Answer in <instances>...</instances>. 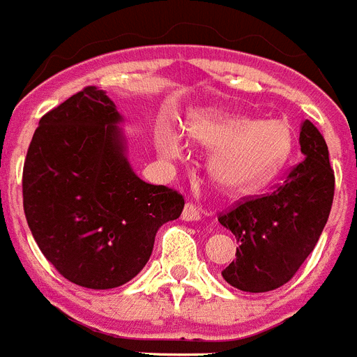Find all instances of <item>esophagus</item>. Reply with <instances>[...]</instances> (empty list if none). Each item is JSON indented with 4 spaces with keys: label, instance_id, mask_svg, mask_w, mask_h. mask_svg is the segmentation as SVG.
I'll list each match as a JSON object with an SVG mask.
<instances>
[{
    "label": "esophagus",
    "instance_id": "esophagus-1",
    "mask_svg": "<svg viewBox=\"0 0 357 357\" xmlns=\"http://www.w3.org/2000/svg\"><path fill=\"white\" fill-rule=\"evenodd\" d=\"M202 218V209L200 206L193 202H188L184 206V211H182V220L185 222H195V220H200Z\"/></svg>",
    "mask_w": 357,
    "mask_h": 357
}]
</instances>
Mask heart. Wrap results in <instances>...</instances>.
<instances>
[{
  "label": "heart",
  "mask_w": 357,
  "mask_h": 357,
  "mask_svg": "<svg viewBox=\"0 0 357 357\" xmlns=\"http://www.w3.org/2000/svg\"><path fill=\"white\" fill-rule=\"evenodd\" d=\"M185 130L195 141L213 148L209 172L225 190L251 191L267 184L287 162L292 135L280 121H252L213 109H195ZM162 151L178 157L181 137L173 124L162 128Z\"/></svg>",
  "instance_id": "heart-1"
}]
</instances>
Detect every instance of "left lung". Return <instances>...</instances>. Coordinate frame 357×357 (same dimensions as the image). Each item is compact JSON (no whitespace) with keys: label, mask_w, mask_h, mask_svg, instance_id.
I'll return each instance as SVG.
<instances>
[{"label":"left lung","mask_w":357,"mask_h":357,"mask_svg":"<svg viewBox=\"0 0 357 357\" xmlns=\"http://www.w3.org/2000/svg\"><path fill=\"white\" fill-rule=\"evenodd\" d=\"M303 160L273 193L245 197L218 222L236 238V260L222 271L229 285L245 292L282 287L307 260L327 224L334 199V169L324 135L301 124Z\"/></svg>","instance_id":"8db88e82"}]
</instances>
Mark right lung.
Masks as SVG:
<instances>
[{"label":"right lung","instance_id":"add662e5","mask_svg":"<svg viewBox=\"0 0 357 357\" xmlns=\"http://www.w3.org/2000/svg\"><path fill=\"white\" fill-rule=\"evenodd\" d=\"M121 115L86 86L39 121L23 166V209L32 236L61 276L88 289L135 278L158 227L184 197L141 181L124 157Z\"/></svg>","mask_w":357,"mask_h":357}]
</instances>
